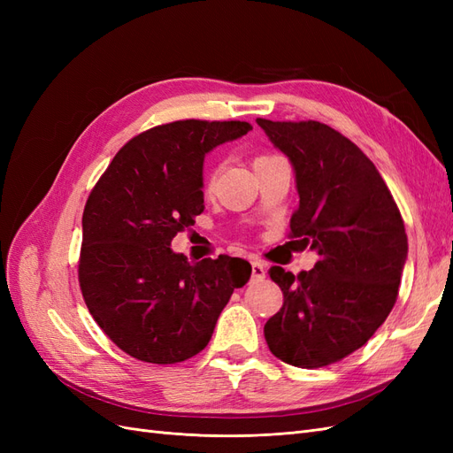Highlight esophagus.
I'll use <instances>...</instances> for the list:
<instances>
[{"label":"esophagus","instance_id":"esophagus-1","mask_svg":"<svg viewBox=\"0 0 453 453\" xmlns=\"http://www.w3.org/2000/svg\"><path fill=\"white\" fill-rule=\"evenodd\" d=\"M251 270H253V278L255 280H263L266 276V268L260 260H251Z\"/></svg>","mask_w":453,"mask_h":453}]
</instances>
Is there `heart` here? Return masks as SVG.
I'll use <instances>...</instances> for the list:
<instances>
[{"label": "heart", "mask_w": 453, "mask_h": 453, "mask_svg": "<svg viewBox=\"0 0 453 453\" xmlns=\"http://www.w3.org/2000/svg\"><path fill=\"white\" fill-rule=\"evenodd\" d=\"M270 157H273V155H260V157H257V158L253 160V164H255V162H258V160L270 158ZM215 175H217V170H215V168H208V170L203 172V190H210V188L213 187V183H215Z\"/></svg>", "instance_id": "1"}]
</instances>
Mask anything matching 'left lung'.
I'll list each match as a JSON object with an SVG mask.
<instances>
[{"label":"left lung","mask_w":453,"mask_h":453,"mask_svg":"<svg viewBox=\"0 0 453 453\" xmlns=\"http://www.w3.org/2000/svg\"><path fill=\"white\" fill-rule=\"evenodd\" d=\"M257 125L296 173L289 236L319 255L298 276L270 268L283 306L265 325L266 344L287 365H333L365 346L393 310L408 255L404 221L374 164L346 135L318 120Z\"/></svg>","instance_id":"obj_1"}]
</instances>
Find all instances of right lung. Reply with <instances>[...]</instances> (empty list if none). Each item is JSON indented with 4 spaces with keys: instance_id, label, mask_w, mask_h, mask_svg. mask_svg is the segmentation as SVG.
I'll use <instances>...</instances> for the list:
<instances>
[{
    "instance_id": "add662e5",
    "label": "right lung",
    "mask_w": 453,
    "mask_h": 453,
    "mask_svg": "<svg viewBox=\"0 0 453 453\" xmlns=\"http://www.w3.org/2000/svg\"><path fill=\"white\" fill-rule=\"evenodd\" d=\"M243 120H175L132 138L83 211L79 285L94 321L130 357L181 363L200 353L230 295L251 278L228 255L190 265L170 250L203 211L205 153L238 140Z\"/></svg>"
}]
</instances>
